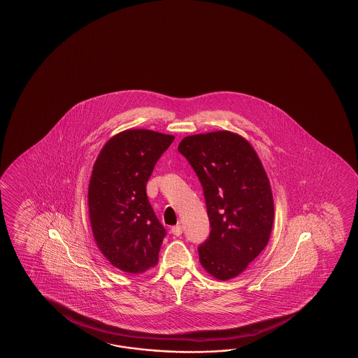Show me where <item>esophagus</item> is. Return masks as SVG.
Wrapping results in <instances>:
<instances>
[{"mask_svg": "<svg viewBox=\"0 0 358 358\" xmlns=\"http://www.w3.org/2000/svg\"><path fill=\"white\" fill-rule=\"evenodd\" d=\"M171 233H173V234L176 236H182V227H180V225H176V227H173V228H171Z\"/></svg>", "mask_w": 358, "mask_h": 358, "instance_id": "esophagus-1", "label": "esophagus"}]
</instances>
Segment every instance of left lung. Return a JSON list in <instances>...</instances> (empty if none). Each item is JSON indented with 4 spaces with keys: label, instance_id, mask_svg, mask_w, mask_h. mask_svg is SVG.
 <instances>
[{
    "label": "left lung",
    "instance_id": "1",
    "mask_svg": "<svg viewBox=\"0 0 358 358\" xmlns=\"http://www.w3.org/2000/svg\"><path fill=\"white\" fill-rule=\"evenodd\" d=\"M178 151L202 184L211 224L199 262L215 279H233L270 239L274 198L266 171L251 143L229 130L182 138Z\"/></svg>",
    "mask_w": 358,
    "mask_h": 358
}]
</instances>
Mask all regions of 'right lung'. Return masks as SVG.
<instances>
[{
  "mask_svg": "<svg viewBox=\"0 0 358 358\" xmlns=\"http://www.w3.org/2000/svg\"><path fill=\"white\" fill-rule=\"evenodd\" d=\"M174 136L128 129L110 138L93 165L88 185L92 233L113 266L142 274L159 262L165 229L145 194V184Z\"/></svg>",
  "mask_w": 358,
  "mask_h": 358,
  "instance_id": "obj_1",
  "label": "right lung"
}]
</instances>
